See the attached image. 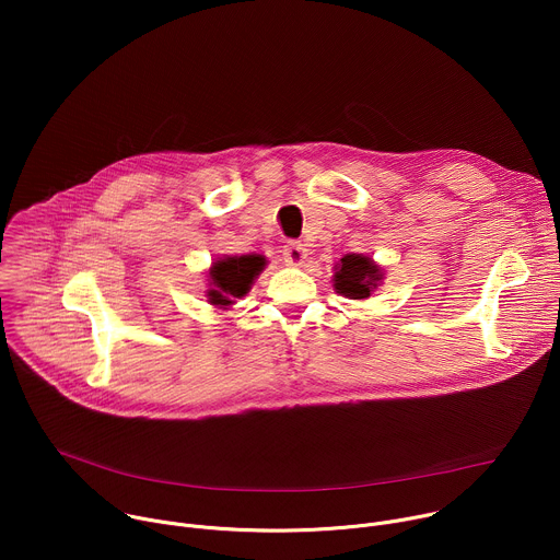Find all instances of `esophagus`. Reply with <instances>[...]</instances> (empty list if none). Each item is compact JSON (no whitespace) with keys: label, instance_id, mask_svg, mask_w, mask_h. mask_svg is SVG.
Returning a JSON list of instances; mask_svg holds the SVG:
<instances>
[{"label":"esophagus","instance_id":"1","mask_svg":"<svg viewBox=\"0 0 560 560\" xmlns=\"http://www.w3.org/2000/svg\"><path fill=\"white\" fill-rule=\"evenodd\" d=\"M305 257H307V250L301 242H288L283 246V259L288 266H301L305 261Z\"/></svg>","mask_w":560,"mask_h":560}]
</instances>
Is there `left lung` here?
Wrapping results in <instances>:
<instances>
[{
	"label": "left lung",
	"mask_w": 560,
	"mask_h": 560,
	"mask_svg": "<svg viewBox=\"0 0 560 560\" xmlns=\"http://www.w3.org/2000/svg\"><path fill=\"white\" fill-rule=\"evenodd\" d=\"M381 279L378 268L363 255H346L335 275V288L350 299H365Z\"/></svg>",
	"instance_id": "obj_1"
}]
</instances>
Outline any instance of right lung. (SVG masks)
Instances as JSON below:
<instances>
[{
    "label": "right lung",
    "instance_id": "right-lung-1",
    "mask_svg": "<svg viewBox=\"0 0 560 560\" xmlns=\"http://www.w3.org/2000/svg\"><path fill=\"white\" fill-rule=\"evenodd\" d=\"M266 259L259 255H244V257H228L212 266V290H208L210 303L228 305L232 299L244 296L255 277L264 270Z\"/></svg>",
    "mask_w": 560,
    "mask_h": 560
}]
</instances>
